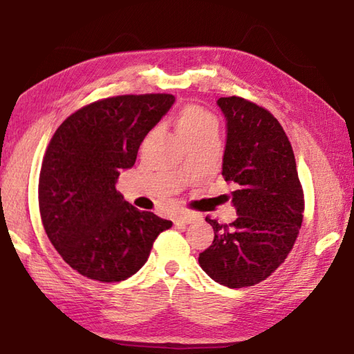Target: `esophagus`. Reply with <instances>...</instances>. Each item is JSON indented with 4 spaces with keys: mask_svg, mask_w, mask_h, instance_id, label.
Instances as JSON below:
<instances>
[{
    "mask_svg": "<svg viewBox=\"0 0 354 354\" xmlns=\"http://www.w3.org/2000/svg\"><path fill=\"white\" fill-rule=\"evenodd\" d=\"M199 216L198 214H193V213H179L175 217V223L176 225H189L194 221H198Z\"/></svg>",
    "mask_w": 354,
    "mask_h": 354,
    "instance_id": "1",
    "label": "esophagus"
}]
</instances>
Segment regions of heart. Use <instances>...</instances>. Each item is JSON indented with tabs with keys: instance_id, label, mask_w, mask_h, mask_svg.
<instances>
[{
	"instance_id": "heart-1",
	"label": "heart",
	"mask_w": 354,
	"mask_h": 354,
	"mask_svg": "<svg viewBox=\"0 0 354 354\" xmlns=\"http://www.w3.org/2000/svg\"><path fill=\"white\" fill-rule=\"evenodd\" d=\"M176 129L181 137L189 141L209 132L217 131V120L212 112L199 104H185L178 112Z\"/></svg>"
}]
</instances>
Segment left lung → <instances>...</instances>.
<instances>
[{
    "label": "left lung",
    "instance_id": "1",
    "mask_svg": "<svg viewBox=\"0 0 354 354\" xmlns=\"http://www.w3.org/2000/svg\"><path fill=\"white\" fill-rule=\"evenodd\" d=\"M227 120L222 176L237 219L221 225L207 217L214 240L199 265L231 289L254 286L288 257L303 223L304 194L288 135L265 108L242 97L217 100Z\"/></svg>",
    "mask_w": 354,
    "mask_h": 354
}]
</instances>
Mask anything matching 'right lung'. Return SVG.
<instances>
[{
  "instance_id": "obj_1",
  "label": "right lung",
  "mask_w": 354,
  "mask_h": 354,
  "mask_svg": "<svg viewBox=\"0 0 354 354\" xmlns=\"http://www.w3.org/2000/svg\"><path fill=\"white\" fill-rule=\"evenodd\" d=\"M173 103L171 94L109 97L74 112L53 135L39 175L41 219L51 245L84 277L126 280L171 227L132 207L115 184Z\"/></svg>"
}]
</instances>
